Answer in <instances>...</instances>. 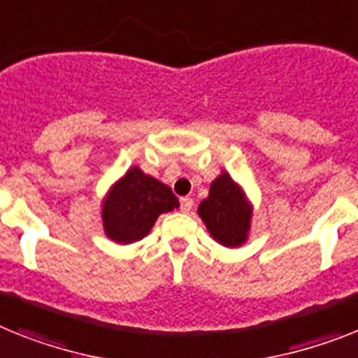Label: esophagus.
Masks as SVG:
<instances>
[{
  "label": "esophagus",
  "mask_w": 358,
  "mask_h": 358,
  "mask_svg": "<svg viewBox=\"0 0 358 358\" xmlns=\"http://www.w3.org/2000/svg\"><path fill=\"white\" fill-rule=\"evenodd\" d=\"M191 207H193V198H189V196L180 198V209H182V211L189 213L191 211Z\"/></svg>",
  "instance_id": "obj_1"
}]
</instances>
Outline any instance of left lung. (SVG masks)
<instances>
[{
    "label": "left lung",
    "instance_id": "1",
    "mask_svg": "<svg viewBox=\"0 0 358 358\" xmlns=\"http://www.w3.org/2000/svg\"><path fill=\"white\" fill-rule=\"evenodd\" d=\"M198 215L213 238L222 245L238 248L248 238L251 206L227 173H222L213 182L209 196L198 207Z\"/></svg>",
    "mask_w": 358,
    "mask_h": 358
}]
</instances>
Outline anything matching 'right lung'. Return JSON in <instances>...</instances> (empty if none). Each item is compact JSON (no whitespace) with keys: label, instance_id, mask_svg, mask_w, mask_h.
Listing matches in <instances>:
<instances>
[{"label":"right lung","instance_id":"add662e5","mask_svg":"<svg viewBox=\"0 0 358 358\" xmlns=\"http://www.w3.org/2000/svg\"><path fill=\"white\" fill-rule=\"evenodd\" d=\"M178 198L165 184L133 167L113 185L101 209L103 229L118 244H131L151 231L162 213L178 207Z\"/></svg>","mask_w":358,"mask_h":358}]
</instances>
